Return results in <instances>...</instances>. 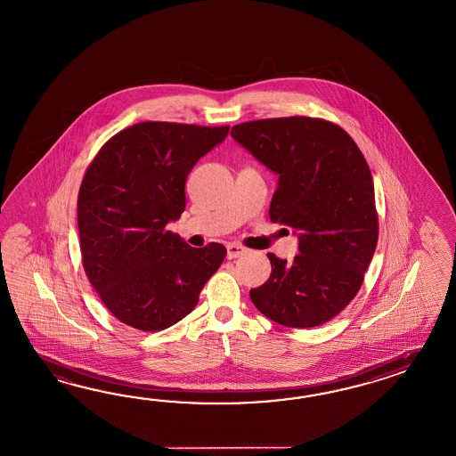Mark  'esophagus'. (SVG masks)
Listing matches in <instances>:
<instances>
[{
  "label": "esophagus",
  "instance_id": "1",
  "mask_svg": "<svg viewBox=\"0 0 456 456\" xmlns=\"http://www.w3.org/2000/svg\"><path fill=\"white\" fill-rule=\"evenodd\" d=\"M226 256L228 259H234V257H240V256L246 255L248 253V248H244L243 244L230 243L226 246Z\"/></svg>",
  "mask_w": 456,
  "mask_h": 456
}]
</instances>
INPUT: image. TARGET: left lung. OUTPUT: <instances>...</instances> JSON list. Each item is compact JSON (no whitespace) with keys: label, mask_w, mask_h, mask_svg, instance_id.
Returning a JSON list of instances; mask_svg holds the SVG:
<instances>
[{"label":"left lung","mask_w":456,"mask_h":456,"mask_svg":"<svg viewBox=\"0 0 456 456\" xmlns=\"http://www.w3.org/2000/svg\"><path fill=\"white\" fill-rule=\"evenodd\" d=\"M232 134L279 174L269 218L298 233L294 261L267 253L271 277L249 297L284 327L323 325L360 292L376 251L370 166L350 134L322 118L255 119L232 127Z\"/></svg>","instance_id":"obj_1"}]
</instances>
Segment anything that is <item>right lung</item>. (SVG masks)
Listing matches in <instances>:
<instances>
[{"mask_svg": "<svg viewBox=\"0 0 456 456\" xmlns=\"http://www.w3.org/2000/svg\"><path fill=\"white\" fill-rule=\"evenodd\" d=\"M230 126L144 121L108 139L77 200L86 277L125 325L159 331L189 315L226 248H191L166 226L185 210V181Z\"/></svg>", "mask_w": 456, "mask_h": 456, "instance_id": "obj_1", "label": "right lung"}]
</instances>
